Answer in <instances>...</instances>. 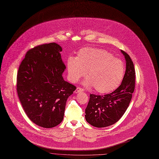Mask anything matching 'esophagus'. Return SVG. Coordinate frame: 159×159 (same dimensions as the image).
<instances>
[{
	"instance_id": "1",
	"label": "esophagus",
	"mask_w": 159,
	"mask_h": 159,
	"mask_svg": "<svg viewBox=\"0 0 159 159\" xmlns=\"http://www.w3.org/2000/svg\"><path fill=\"white\" fill-rule=\"evenodd\" d=\"M84 90L80 87H77L76 89V90H75V93H79V92H83Z\"/></svg>"
}]
</instances>
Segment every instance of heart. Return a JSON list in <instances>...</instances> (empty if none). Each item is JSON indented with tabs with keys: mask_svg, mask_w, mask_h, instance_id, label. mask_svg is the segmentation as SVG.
Wrapping results in <instances>:
<instances>
[{
	"mask_svg": "<svg viewBox=\"0 0 159 159\" xmlns=\"http://www.w3.org/2000/svg\"><path fill=\"white\" fill-rule=\"evenodd\" d=\"M69 80L77 82L85 75L84 85L94 87L100 93H108L117 89L125 74V66L122 61L115 58L104 49L84 48L77 52L76 57L69 56L67 60Z\"/></svg>",
	"mask_w": 159,
	"mask_h": 159,
	"instance_id": "b5f03b06",
	"label": "heart"
}]
</instances>
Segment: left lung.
<instances>
[{
    "instance_id": "left-lung-1",
    "label": "left lung",
    "mask_w": 159,
    "mask_h": 159,
    "mask_svg": "<svg viewBox=\"0 0 159 159\" xmlns=\"http://www.w3.org/2000/svg\"><path fill=\"white\" fill-rule=\"evenodd\" d=\"M126 61V70L120 85L114 92L105 95H90L85 109L87 122L101 128L116 123L124 114L131 101L135 89V71L130 56L121 50Z\"/></svg>"
}]
</instances>
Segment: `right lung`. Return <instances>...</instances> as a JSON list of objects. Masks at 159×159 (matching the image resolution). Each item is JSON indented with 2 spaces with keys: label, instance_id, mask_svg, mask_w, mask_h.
<instances>
[{
  "label": "right lung",
  "instance_id": "right-lung-1",
  "mask_svg": "<svg viewBox=\"0 0 159 159\" xmlns=\"http://www.w3.org/2000/svg\"><path fill=\"white\" fill-rule=\"evenodd\" d=\"M62 47L52 42L29 50L17 76V91L30 120L52 128L63 120L66 102L76 87L64 80Z\"/></svg>",
  "mask_w": 159,
  "mask_h": 159
}]
</instances>
